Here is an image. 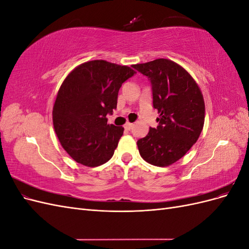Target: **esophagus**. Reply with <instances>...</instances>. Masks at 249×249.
Masks as SVG:
<instances>
[{"instance_id": "esophagus-1", "label": "esophagus", "mask_w": 249, "mask_h": 249, "mask_svg": "<svg viewBox=\"0 0 249 249\" xmlns=\"http://www.w3.org/2000/svg\"><path fill=\"white\" fill-rule=\"evenodd\" d=\"M133 124H131V123H126L125 124H124V129L125 130H127V131H130L131 129H132V127H133Z\"/></svg>"}]
</instances>
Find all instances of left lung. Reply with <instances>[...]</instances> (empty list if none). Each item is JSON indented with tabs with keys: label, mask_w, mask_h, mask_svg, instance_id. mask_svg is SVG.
<instances>
[{
	"label": "left lung",
	"mask_w": 249,
	"mask_h": 249,
	"mask_svg": "<svg viewBox=\"0 0 249 249\" xmlns=\"http://www.w3.org/2000/svg\"><path fill=\"white\" fill-rule=\"evenodd\" d=\"M152 83L153 105L159 112L156 129L137 141L147 163L166 167L184 157L197 141L205 124V101L197 83L169 59L134 64Z\"/></svg>",
	"instance_id": "obj_1"
}]
</instances>
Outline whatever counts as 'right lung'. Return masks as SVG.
Returning <instances> with one entry per match:
<instances>
[{"label":"right lung","instance_id":"add662e5","mask_svg":"<svg viewBox=\"0 0 249 249\" xmlns=\"http://www.w3.org/2000/svg\"><path fill=\"white\" fill-rule=\"evenodd\" d=\"M136 73L125 65L91 60L72 70L60 87L53 108V124L65 152L88 167L108 162L124 134L108 124L123 83Z\"/></svg>","mask_w":249,"mask_h":249}]
</instances>
